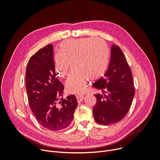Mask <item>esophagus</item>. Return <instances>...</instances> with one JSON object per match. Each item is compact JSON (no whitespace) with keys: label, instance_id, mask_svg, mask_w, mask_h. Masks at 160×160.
<instances>
[{"label":"esophagus","instance_id":"obj_1","mask_svg":"<svg viewBox=\"0 0 160 160\" xmlns=\"http://www.w3.org/2000/svg\"><path fill=\"white\" fill-rule=\"evenodd\" d=\"M84 98V96H82V95H80V96H77V101L78 102H80L83 101Z\"/></svg>","mask_w":160,"mask_h":160}]
</instances>
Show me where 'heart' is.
I'll use <instances>...</instances> for the list:
<instances>
[{"label": "heart", "instance_id": "b5f03b06", "mask_svg": "<svg viewBox=\"0 0 160 160\" xmlns=\"http://www.w3.org/2000/svg\"><path fill=\"white\" fill-rule=\"evenodd\" d=\"M59 53L55 56V70L61 78L68 76L72 68L75 71L66 82L68 92L83 94L89 80L104 75L109 63V49L100 38L67 40L60 44Z\"/></svg>", "mask_w": 160, "mask_h": 160}]
</instances>
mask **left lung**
<instances>
[{
    "label": "left lung",
    "instance_id": "left-lung-1",
    "mask_svg": "<svg viewBox=\"0 0 160 160\" xmlns=\"http://www.w3.org/2000/svg\"><path fill=\"white\" fill-rule=\"evenodd\" d=\"M103 94H95L97 102L93 108L96 122L108 125L121 121L127 114L135 94L130 68L122 49L112 45L108 70L92 84Z\"/></svg>",
    "mask_w": 160,
    "mask_h": 160
}]
</instances>
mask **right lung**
Listing matches in <instances>:
<instances>
[{
	"label": "right lung",
	"instance_id": "right-lung-1",
	"mask_svg": "<svg viewBox=\"0 0 160 160\" xmlns=\"http://www.w3.org/2000/svg\"><path fill=\"white\" fill-rule=\"evenodd\" d=\"M25 79L29 105L37 122L52 131L69 126L78 102L74 95L62 98L64 86L56 76L52 44L39 49L30 58Z\"/></svg>",
	"mask_w": 160,
	"mask_h": 160
}]
</instances>
